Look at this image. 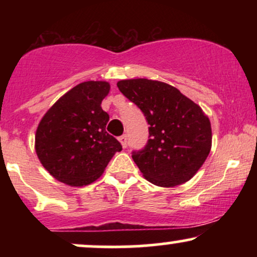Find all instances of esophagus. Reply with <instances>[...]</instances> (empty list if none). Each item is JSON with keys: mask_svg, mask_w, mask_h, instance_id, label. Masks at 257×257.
Returning a JSON list of instances; mask_svg holds the SVG:
<instances>
[{"mask_svg": "<svg viewBox=\"0 0 257 257\" xmlns=\"http://www.w3.org/2000/svg\"><path fill=\"white\" fill-rule=\"evenodd\" d=\"M119 143L122 144L123 147H126V145H128V139H126V135H122V137L118 138Z\"/></svg>", "mask_w": 257, "mask_h": 257, "instance_id": "1", "label": "esophagus"}]
</instances>
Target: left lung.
I'll return each mask as SVG.
<instances>
[{"label": "left lung", "instance_id": "1", "mask_svg": "<svg viewBox=\"0 0 257 257\" xmlns=\"http://www.w3.org/2000/svg\"><path fill=\"white\" fill-rule=\"evenodd\" d=\"M120 93L143 111L149 141L132 157L147 181L174 187L192 179L211 149V125L196 102L164 82L123 79Z\"/></svg>", "mask_w": 257, "mask_h": 257}]
</instances>
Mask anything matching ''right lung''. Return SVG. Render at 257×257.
Here are the masks:
<instances>
[{
	"label": "right lung",
	"mask_w": 257,
	"mask_h": 257,
	"mask_svg": "<svg viewBox=\"0 0 257 257\" xmlns=\"http://www.w3.org/2000/svg\"><path fill=\"white\" fill-rule=\"evenodd\" d=\"M110 91L105 81L79 83L46 112L37 126L35 149L44 169L58 181L85 186L104 173L122 145L106 132L108 117L101 101Z\"/></svg>",
	"instance_id": "add662e5"
}]
</instances>
